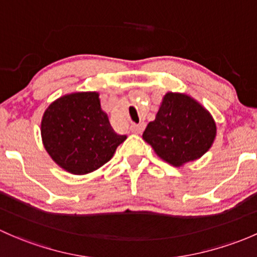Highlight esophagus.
I'll use <instances>...</instances> for the list:
<instances>
[{
	"mask_svg": "<svg viewBox=\"0 0 257 257\" xmlns=\"http://www.w3.org/2000/svg\"><path fill=\"white\" fill-rule=\"evenodd\" d=\"M145 128L144 123H139V124H132L131 125V132L134 134H140Z\"/></svg>",
	"mask_w": 257,
	"mask_h": 257,
	"instance_id": "34e87169",
	"label": "esophagus"
}]
</instances>
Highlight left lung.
Returning a JSON list of instances; mask_svg holds the SVG:
<instances>
[{
	"mask_svg": "<svg viewBox=\"0 0 257 257\" xmlns=\"http://www.w3.org/2000/svg\"><path fill=\"white\" fill-rule=\"evenodd\" d=\"M215 133V123L206 108L186 94L169 92L143 139L163 160L181 166L207 153Z\"/></svg>",
	"mask_w": 257,
	"mask_h": 257,
	"instance_id": "left-lung-1",
	"label": "left lung"
}]
</instances>
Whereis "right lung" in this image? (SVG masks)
Wrapping results in <instances>:
<instances>
[{"label": "right lung", "instance_id": "add662e5", "mask_svg": "<svg viewBox=\"0 0 257 257\" xmlns=\"http://www.w3.org/2000/svg\"><path fill=\"white\" fill-rule=\"evenodd\" d=\"M113 131L97 92H77L56 99L42 120L44 148L54 161L74 175L104 165L125 140Z\"/></svg>", "mask_w": 257, "mask_h": 257}]
</instances>
